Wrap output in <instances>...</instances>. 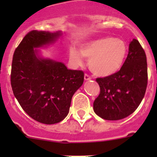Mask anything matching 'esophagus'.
Returning <instances> with one entry per match:
<instances>
[{
  "label": "esophagus",
  "instance_id": "1",
  "mask_svg": "<svg viewBox=\"0 0 157 157\" xmlns=\"http://www.w3.org/2000/svg\"><path fill=\"white\" fill-rule=\"evenodd\" d=\"M92 78L90 77V76L89 75L87 74H85V75H84V79L86 80V81H88V80H90Z\"/></svg>",
  "mask_w": 157,
  "mask_h": 157
}]
</instances>
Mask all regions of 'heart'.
Wrapping results in <instances>:
<instances>
[{"label": "heart", "instance_id": "1", "mask_svg": "<svg viewBox=\"0 0 157 157\" xmlns=\"http://www.w3.org/2000/svg\"><path fill=\"white\" fill-rule=\"evenodd\" d=\"M128 48L120 38L105 37L83 43L80 51L71 48L69 58L75 66L83 63V56L90 59L89 67L97 75L107 77L116 74L125 61Z\"/></svg>", "mask_w": 157, "mask_h": 157}]
</instances>
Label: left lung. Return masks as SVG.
Returning <instances> with one entry per match:
<instances>
[{"label": "left lung", "mask_w": 157, "mask_h": 157, "mask_svg": "<svg viewBox=\"0 0 157 157\" xmlns=\"http://www.w3.org/2000/svg\"><path fill=\"white\" fill-rule=\"evenodd\" d=\"M96 81L101 89L94 102L96 114L106 120H120L132 114L143 99L148 82L146 55L139 41H130L119 71Z\"/></svg>", "instance_id": "obj_1"}]
</instances>
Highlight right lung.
<instances>
[{
  "instance_id": "add662e5",
  "label": "right lung",
  "mask_w": 157,
  "mask_h": 157,
  "mask_svg": "<svg viewBox=\"0 0 157 157\" xmlns=\"http://www.w3.org/2000/svg\"><path fill=\"white\" fill-rule=\"evenodd\" d=\"M61 35V31L31 30L16 48L12 59L14 95L28 116L45 124L57 123L67 116L72 97L84 81L83 71L42 57L37 49L53 44Z\"/></svg>"
}]
</instances>
